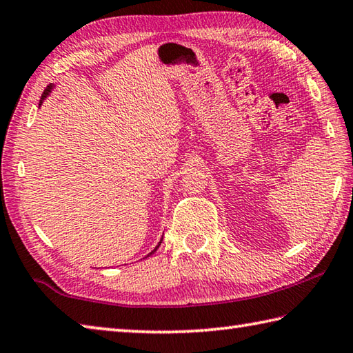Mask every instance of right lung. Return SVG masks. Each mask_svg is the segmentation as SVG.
<instances>
[{
    "label": "right lung",
    "mask_w": 353,
    "mask_h": 353,
    "mask_svg": "<svg viewBox=\"0 0 353 353\" xmlns=\"http://www.w3.org/2000/svg\"><path fill=\"white\" fill-rule=\"evenodd\" d=\"M52 88H54V85H52V83H50V85H49V86H48L46 89H44V92H43V95H41V100H40V105L43 103V100H44V99H46V97H48V95L50 94V91H52ZM160 243H162V241H160V242H159V245H160ZM159 245H157V247H156L154 250H152V252H151V253H150L148 256H151L152 253H154V252H156V250L159 248Z\"/></svg>",
    "instance_id": "1"
}]
</instances>
